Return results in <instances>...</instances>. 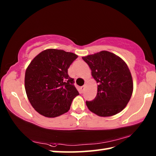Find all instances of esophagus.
<instances>
[{"label":"esophagus","instance_id":"1","mask_svg":"<svg viewBox=\"0 0 156 156\" xmlns=\"http://www.w3.org/2000/svg\"><path fill=\"white\" fill-rule=\"evenodd\" d=\"M84 87H85L84 85L80 87V91H81V93H83V92L84 91Z\"/></svg>","mask_w":156,"mask_h":156}]
</instances>
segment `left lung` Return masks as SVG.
I'll return each instance as SVG.
<instances>
[{
    "label": "left lung",
    "instance_id": "8db88e82",
    "mask_svg": "<svg viewBox=\"0 0 156 156\" xmlns=\"http://www.w3.org/2000/svg\"><path fill=\"white\" fill-rule=\"evenodd\" d=\"M98 83L97 95L87 101L88 109L100 117H109L125 109L133 90L131 73L126 62L107 51L82 57Z\"/></svg>",
    "mask_w": 156,
    "mask_h": 156
}]
</instances>
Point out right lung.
<instances>
[{
  "label": "right lung",
  "instance_id": "right-lung-1",
  "mask_svg": "<svg viewBox=\"0 0 156 156\" xmlns=\"http://www.w3.org/2000/svg\"><path fill=\"white\" fill-rule=\"evenodd\" d=\"M78 58L72 52L48 49L31 60L25 71V88L31 106L41 115L55 118L67 112L79 95L68 69Z\"/></svg>",
  "mask_w": 156,
  "mask_h": 156
}]
</instances>
